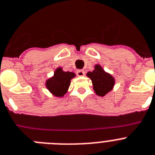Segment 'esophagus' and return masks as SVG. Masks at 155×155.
<instances>
[{"instance_id": "obj_1", "label": "esophagus", "mask_w": 155, "mask_h": 155, "mask_svg": "<svg viewBox=\"0 0 155 155\" xmlns=\"http://www.w3.org/2000/svg\"><path fill=\"white\" fill-rule=\"evenodd\" d=\"M77 74L78 76L79 77H82L84 75V71L83 70H78V71H77Z\"/></svg>"}]
</instances>
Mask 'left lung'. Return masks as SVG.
Wrapping results in <instances>:
<instances>
[{"mask_svg":"<svg viewBox=\"0 0 155 155\" xmlns=\"http://www.w3.org/2000/svg\"><path fill=\"white\" fill-rule=\"evenodd\" d=\"M92 81L94 92L99 96H104L114 88L115 79L110 74L106 72L100 64L94 66V70L86 74Z\"/></svg>","mask_w":155,"mask_h":155,"instance_id":"left-lung-1","label":"left lung"}]
</instances>
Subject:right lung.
I'll return each mask as SVG.
<instances>
[{"label":"right lung","mask_w":155,"mask_h":155,"mask_svg":"<svg viewBox=\"0 0 155 155\" xmlns=\"http://www.w3.org/2000/svg\"><path fill=\"white\" fill-rule=\"evenodd\" d=\"M76 77L75 73L63 71L62 67L55 69L54 74L45 81L47 89L56 97H64L71 85V80Z\"/></svg>","instance_id":"1"}]
</instances>
